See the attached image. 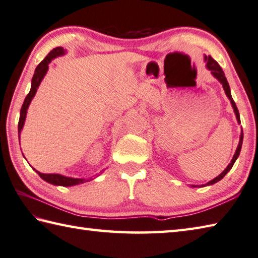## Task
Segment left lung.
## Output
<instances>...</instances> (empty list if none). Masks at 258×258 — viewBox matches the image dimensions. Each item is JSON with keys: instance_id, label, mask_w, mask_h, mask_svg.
Returning <instances> with one entry per match:
<instances>
[{"instance_id": "1", "label": "left lung", "mask_w": 258, "mask_h": 258, "mask_svg": "<svg viewBox=\"0 0 258 258\" xmlns=\"http://www.w3.org/2000/svg\"><path fill=\"white\" fill-rule=\"evenodd\" d=\"M205 61L207 62V68H208V69L210 70V72H211V74H213V75L215 76V77H216L217 79H218L221 84H223V87H224V89H225V93H226V95H227V97L229 98L231 105H233V108H234V112H235V115H236V118H237V120H238V123H240L239 112H238V109H237V106H236V104H235V102H234L233 97H231L229 85H228V82H227V79H226V77H225V74H224V72H223V69H221L219 63L217 62L215 59L211 58L210 55H208V57H205ZM243 138H244V134H243V131H241L240 139H239V144H238V146H237V150H236V152H235V154H234L233 160H231V162L228 164V166H227V168L223 171V172H221L218 176H217V178H215L214 180L209 181V182L207 183V184H205V185H209V184H214V183H216V182H218V181H220L227 173L229 172L230 169L233 168L235 161H236L237 158H238V156H239L240 150H241V145H243ZM205 185L203 184L201 186H205ZM192 186H197V185H192Z\"/></svg>"}]
</instances>
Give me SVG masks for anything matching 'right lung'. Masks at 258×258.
<instances>
[{
    "instance_id": "1",
    "label": "right lung",
    "mask_w": 258,
    "mask_h": 258,
    "mask_svg": "<svg viewBox=\"0 0 258 258\" xmlns=\"http://www.w3.org/2000/svg\"><path fill=\"white\" fill-rule=\"evenodd\" d=\"M66 51L61 48V47H57L52 49L51 51L48 53L47 57H45L41 62L38 64V67L35 68V72L34 75L32 77V82H31V89H30L29 94L27 95V97L24 99V103L21 107V112H20V119H19V125H18V133L20 136V133H21L22 127H23V124H24V120H25V115H27V109L29 107L30 103H31V100L33 98V96L37 93V88L39 87L40 83H41V80L43 79L44 75L47 74V70H48V64L51 62V60L55 57H58V55H62ZM35 172H37L40 178L43 179L44 181H47V182L54 184V185H62V186H70V185H76V184H79V183H84V182H87L88 180L86 179H75V178H68V176H63L61 174H45V173H41L39 172V171L35 170Z\"/></svg>"
}]
</instances>
